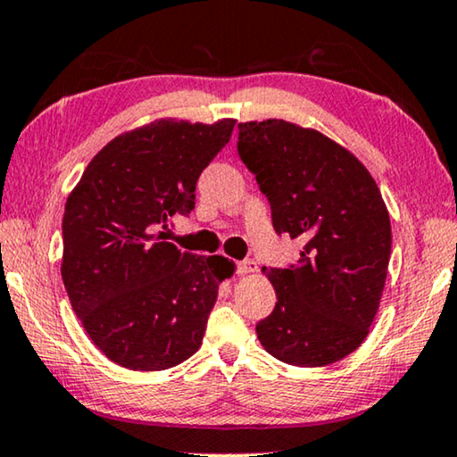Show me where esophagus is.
<instances>
[{
    "label": "esophagus",
    "mask_w": 457,
    "mask_h": 457,
    "mask_svg": "<svg viewBox=\"0 0 457 457\" xmlns=\"http://www.w3.org/2000/svg\"><path fill=\"white\" fill-rule=\"evenodd\" d=\"M256 270H258V264L254 261L237 262V272H240V275H250V272H256Z\"/></svg>",
    "instance_id": "esophagus-1"
}]
</instances>
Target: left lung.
Instances as JSON below:
<instances>
[{
	"label": "left lung",
	"mask_w": 457,
	"mask_h": 457,
	"mask_svg": "<svg viewBox=\"0 0 457 457\" xmlns=\"http://www.w3.org/2000/svg\"><path fill=\"white\" fill-rule=\"evenodd\" d=\"M237 129V154L267 195L272 228L303 242L295 267L262 269L277 303L256 324L258 340L283 363H337L378 314L392 252L386 203L370 170L316 129L283 119Z\"/></svg>",
	"instance_id": "1"
}]
</instances>
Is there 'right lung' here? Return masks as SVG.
Returning a JSON list of instances; mask_svg holds the SVG:
<instances>
[{
  "instance_id": "add662e5",
  "label": "right lung",
  "mask_w": 457,
  "mask_h": 457,
  "mask_svg": "<svg viewBox=\"0 0 457 457\" xmlns=\"http://www.w3.org/2000/svg\"><path fill=\"white\" fill-rule=\"evenodd\" d=\"M234 125L160 119L122 133L67 196L61 277L87 337L120 367L162 371L199 351L236 264L182 252L155 229L195 209L196 180Z\"/></svg>"
}]
</instances>
